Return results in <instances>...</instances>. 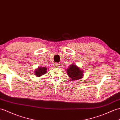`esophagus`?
<instances>
[{
	"mask_svg": "<svg viewBox=\"0 0 120 120\" xmlns=\"http://www.w3.org/2000/svg\"><path fill=\"white\" fill-rule=\"evenodd\" d=\"M60 64L59 63H54V65L55 66V67H58L59 66Z\"/></svg>",
	"mask_w": 120,
	"mask_h": 120,
	"instance_id": "esophagus-1",
	"label": "esophagus"
}]
</instances>
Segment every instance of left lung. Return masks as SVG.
Returning <instances> with one entry per match:
<instances>
[{
  "label": "left lung",
  "mask_w": 120,
  "mask_h": 120,
  "mask_svg": "<svg viewBox=\"0 0 120 120\" xmlns=\"http://www.w3.org/2000/svg\"><path fill=\"white\" fill-rule=\"evenodd\" d=\"M67 73L71 80H79L82 78L83 76V71L82 69L73 64L71 65L67 69Z\"/></svg>",
  "instance_id": "1"
}]
</instances>
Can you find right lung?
Wrapping results in <instances>:
<instances>
[{"mask_svg":"<svg viewBox=\"0 0 120 120\" xmlns=\"http://www.w3.org/2000/svg\"><path fill=\"white\" fill-rule=\"evenodd\" d=\"M46 70L47 68H41V67H39V68L35 71V75L37 77L41 76L42 75H43V74L46 73Z\"/></svg>","mask_w":120,"mask_h":120,"instance_id":"obj_1","label":"right lung"}]
</instances>
